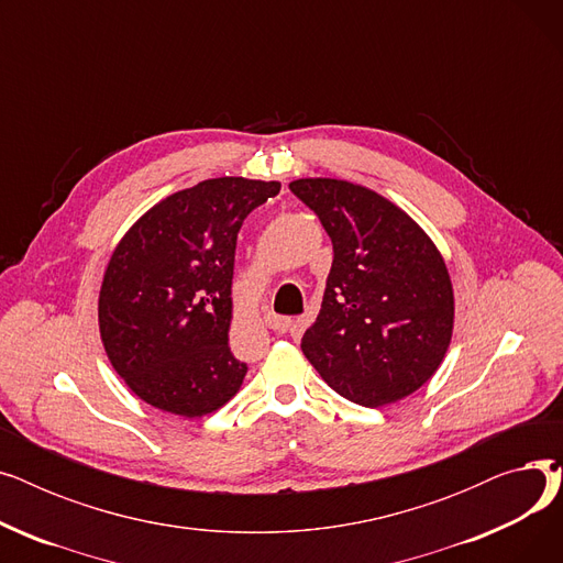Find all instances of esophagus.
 I'll list each match as a JSON object with an SVG mask.
<instances>
[{"instance_id":"esophagus-1","label":"esophagus","mask_w":563,"mask_h":563,"mask_svg":"<svg viewBox=\"0 0 563 563\" xmlns=\"http://www.w3.org/2000/svg\"><path fill=\"white\" fill-rule=\"evenodd\" d=\"M264 323H266V327H269L272 331H276V333H287L289 327H291V319L280 317V314H274V312H266V314H264Z\"/></svg>"}]
</instances>
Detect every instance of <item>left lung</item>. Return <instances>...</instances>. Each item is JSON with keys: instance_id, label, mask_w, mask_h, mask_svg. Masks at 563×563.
Wrapping results in <instances>:
<instances>
[{"instance_id": "left-lung-1", "label": "left lung", "mask_w": 563, "mask_h": 563, "mask_svg": "<svg viewBox=\"0 0 563 563\" xmlns=\"http://www.w3.org/2000/svg\"><path fill=\"white\" fill-rule=\"evenodd\" d=\"M280 183L212 177L153 205L104 269L98 323L111 367L159 410L202 418L240 393L232 356V274L244 219Z\"/></svg>"}]
</instances>
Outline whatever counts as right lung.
Here are the masks:
<instances>
[{
  "mask_svg": "<svg viewBox=\"0 0 563 563\" xmlns=\"http://www.w3.org/2000/svg\"><path fill=\"white\" fill-rule=\"evenodd\" d=\"M333 242L319 314L301 340L312 367L367 408L435 374L454 331V289L431 236L380 194L335 177L289 183Z\"/></svg>",
  "mask_w": 563,
  "mask_h": 563,
  "instance_id": "obj_1",
  "label": "right lung"
}]
</instances>
